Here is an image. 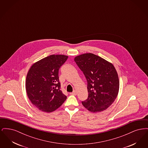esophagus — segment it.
<instances>
[{
	"label": "esophagus",
	"instance_id": "obj_1",
	"mask_svg": "<svg viewBox=\"0 0 148 148\" xmlns=\"http://www.w3.org/2000/svg\"><path fill=\"white\" fill-rule=\"evenodd\" d=\"M70 94H71V95H76L77 94V92H76L75 90H74L73 92H71Z\"/></svg>",
	"mask_w": 148,
	"mask_h": 148
}]
</instances>
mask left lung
Masks as SVG:
<instances>
[{"mask_svg": "<svg viewBox=\"0 0 148 148\" xmlns=\"http://www.w3.org/2000/svg\"><path fill=\"white\" fill-rule=\"evenodd\" d=\"M74 61L87 80L88 97L82 104L92 113L105 110L117 97L119 81L112 63L92 53L76 56Z\"/></svg>", "mask_w": 148, "mask_h": 148, "instance_id": "left-lung-1", "label": "left lung"}]
</instances>
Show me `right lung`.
Here are the masks:
<instances>
[{"label":"right lung","mask_w":148,"mask_h":148,"mask_svg":"<svg viewBox=\"0 0 148 148\" xmlns=\"http://www.w3.org/2000/svg\"><path fill=\"white\" fill-rule=\"evenodd\" d=\"M68 58L64 55H51L35 63L29 70L25 83L27 93L32 103L42 112L56 110L66 99L60 89L58 73Z\"/></svg>","instance_id":"right-lung-1"}]
</instances>
